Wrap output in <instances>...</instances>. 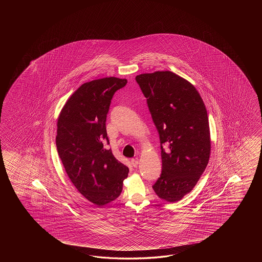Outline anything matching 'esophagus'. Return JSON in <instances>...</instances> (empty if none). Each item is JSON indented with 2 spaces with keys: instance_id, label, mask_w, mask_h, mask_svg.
<instances>
[{
  "instance_id": "obj_1",
  "label": "esophagus",
  "mask_w": 262,
  "mask_h": 262,
  "mask_svg": "<svg viewBox=\"0 0 262 262\" xmlns=\"http://www.w3.org/2000/svg\"><path fill=\"white\" fill-rule=\"evenodd\" d=\"M130 163H131V165H132L134 167H137V166L139 165V161H138L137 159H131Z\"/></svg>"
}]
</instances>
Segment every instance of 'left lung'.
<instances>
[{
    "instance_id": "1",
    "label": "left lung",
    "mask_w": 262,
    "mask_h": 262,
    "mask_svg": "<svg viewBox=\"0 0 262 262\" xmlns=\"http://www.w3.org/2000/svg\"><path fill=\"white\" fill-rule=\"evenodd\" d=\"M136 81L160 139L162 171L152 189L165 201H180L194 188L209 162L206 107L195 87L170 71L141 74Z\"/></svg>"
}]
</instances>
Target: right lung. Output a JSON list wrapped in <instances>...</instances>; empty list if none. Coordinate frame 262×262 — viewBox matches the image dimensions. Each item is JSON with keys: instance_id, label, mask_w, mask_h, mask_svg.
<instances>
[{"instance_id": "1", "label": "right lung", "mask_w": 262, "mask_h": 262, "mask_svg": "<svg viewBox=\"0 0 262 262\" xmlns=\"http://www.w3.org/2000/svg\"><path fill=\"white\" fill-rule=\"evenodd\" d=\"M126 79L105 78L82 84L62 107L56 146L67 175L78 192L97 206L116 200L129 168L118 161L106 129L112 97Z\"/></svg>"}]
</instances>
